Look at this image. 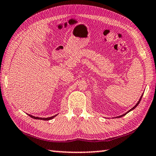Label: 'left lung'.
<instances>
[{"mask_svg":"<svg viewBox=\"0 0 156 156\" xmlns=\"http://www.w3.org/2000/svg\"><path fill=\"white\" fill-rule=\"evenodd\" d=\"M142 96H143V95H142V96H141V98H140V99H139V101H138V103H136V105H135V106H134V107H133V108H132V109H131L130 110H129V111H128L127 112H126V113H125V114H124V115H121V116H119V117H122V116H125L126 114H127V113H128V112H130V111H131V110H134V108H136V106H137V105H138L139 104L140 101H141V98H142Z\"/></svg>","mask_w":156,"mask_h":156,"instance_id":"left-lung-1","label":"left lung"}]
</instances>
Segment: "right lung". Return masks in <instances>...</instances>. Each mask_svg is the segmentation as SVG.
<instances>
[{"instance_id":"obj_1","label":"right lung","mask_w":156,"mask_h":156,"mask_svg":"<svg viewBox=\"0 0 156 156\" xmlns=\"http://www.w3.org/2000/svg\"><path fill=\"white\" fill-rule=\"evenodd\" d=\"M29 116H30L31 117H32V118L34 119H42V120H50V119H52L53 118V117H55L56 115H54L53 117H46V118H44V117H34V116H32L31 115H29Z\"/></svg>"}]
</instances>
